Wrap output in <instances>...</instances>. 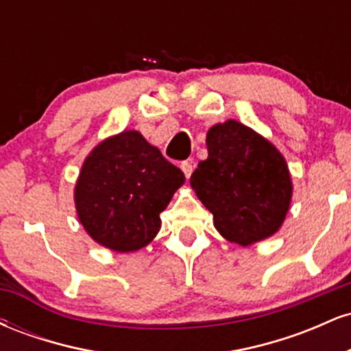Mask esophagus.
I'll return each mask as SVG.
<instances>
[{
	"mask_svg": "<svg viewBox=\"0 0 351 351\" xmlns=\"http://www.w3.org/2000/svg\"><path fill=\"white\" fill-rule=\"evenodd\" d=\"M181 170H183L184 176L189 178V176H191V173H193V162H183V163H181Z\"/></svg>",
	"mask_w": 351,
	"mask_h": 351,
	"instance_id": "1",
	"label": "esophagus"
}]
</instances>
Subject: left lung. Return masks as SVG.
Returning <instances> with one entry per match:
<instances>
[{
  "instance_id": "1",
  "label": "left lung",
  "mask_w": 351,
  "mask_h": 351,
  "mask_svg": "<svg viewBox=\"0 0 351 351\" xmlns=\"http://www.w3.org/2000/svg\"><path fill=\"white\" fill-rule=\"evenodd\" d=\"M206 145L208 158L189 183L213 213L219 234L239 245L276 234L292 199L291 173L280 152L236 120L209 128Z\"/></svg>"
}]
</instances>
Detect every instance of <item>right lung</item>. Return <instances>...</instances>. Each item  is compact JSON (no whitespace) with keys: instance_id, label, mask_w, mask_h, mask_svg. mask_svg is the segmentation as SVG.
Returning <instances> with one entry per match:
<instances>
[{"instance_id":"obj_1","label":"right lung","mask_w":351,"mask_h":351,"mask_svg":"<svg viewBox=\"0 0 351 351\" xmlns=\"http://www.w3.org/2000/svg\"><path fill=\"white\" fill-rule=\"evenodd\" d=\"M183 183V171L158 148L140 132L125 130L99 143L84 162L74 191L79 221L104 247L138 251L160 231V213Z\"/></svg>"}]
</instances>
